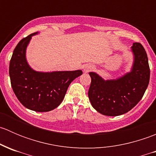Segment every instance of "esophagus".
Segmentation results:
<instances>
[{"label":"esophagus","mask_w":156,"mask_h":156,"mask_svg":"<svg viewBox=\"0 0 156 156\" xmlns=\"http://www.w3.org/2000/svg\"><path fill=\"white\" fill-rule=\"evenodd\" d=\"M91 69H92V67H91L90 66H86L84 68V72H85V73H87V72H90Z\"/></svg>","instance_id":"1"}]
</instances>
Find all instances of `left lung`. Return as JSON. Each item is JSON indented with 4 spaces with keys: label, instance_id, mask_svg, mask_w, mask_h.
Returning a JSON list of instances; mask_svg holds the SVG:
<instances>
[{
    "label": "left lung",
    "instance_id": "8db88e82",
    "mask_svg": "<svg viewBox=\"0 0 156 156\" xmlns=\"http://www.w3.org/2000/svg\"><path fill=\"white\" fill-rule=\"evenodd\" d=\"M133 63L131 70L116 79L104 80L90 72L91 83L88 97L98 112L118 116L130 111L142 99L149 82L150 69L145 49L140 43L131 47Z\"/></svg>",
    "mask_w": 156,
    "mask_h": 156
}]
</instances>
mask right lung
Segmentation results:
<instances>
[{"label": "right lung", "mask_w": 156, "mask_h": 156, "mask_svg": "<svg viewBox=\"0 0 156 156\" xmlns=\"http://www.w3.org/2000/svg\"><path fill=\"white\" fill-rule=\"evenodd\" d=\"M22 39L12 53L9 67L11 86L20 103L39 112L54 109L62 103L69 84L82 75L81 70L41 72L28 64L26 51L31 37Z\"/></svg>", "instance_id": "right-lung-1"}]
</instances>
